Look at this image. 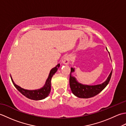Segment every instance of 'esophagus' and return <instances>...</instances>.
Returning a JSON list of instances; mask_svg holds the SVG:
<instances>
[{
	"instance_id": "34e87169",
	"label": "esophagus",
	"mask_w": 126,
	"mask_h": 126,
	"mask_svg": "<svg viewBox=\"0 0 126 126\" xmlns=\"http://www.w3.org/2000/svg\"><path fill=\"white\" fill-rule=\"evenodd\" d=\"M70 60V56H65L62 59V62L63 64H64L67 65L69 63Z\"/></svg>"
}]
</instances>
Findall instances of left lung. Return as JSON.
Masks as SVG:
<instances>
[{"mask_svg": "<svg viewBox=\"0 0 126 126\" xmlns=\"http://www.w3.org/2000/svg\"><path fill=\"white\" fill-rule=\"evenodd\" d=\"M112 71H113V69L111 71L110 74L109 75L107 79L102 83L90 85L83 84L77 81L75 77L72 76V73L75 72V68H71L70 79H69V84H70L72 93L74 95L79 98H88L94 97L102 92L108 85L111 78Z\"/></svg>", "mask_w": 126, "mask_h": 126, "instance_id": "8db88e82", "label": "left lung"}]
</instances>
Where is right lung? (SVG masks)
I'll list each match as a JSON object with an SVG mask.
<instances>
[{
	"label": "right lung",
	"mask_w": 126,
	"mask_h": 126,
	"mask_svg": "<svg viewBox=\"0 0 126 126\" xmlns=\"http://www.w3.org/2000/svg\"><path fill=\"white\" fill-rule=\"evenodd\" d=\"M60 66V64H58L55 67L52 68L51 70H50L49 76H48L47 79L46 80V82H45V83L44 85V86L38 89H25L15 84V83L13 81L11 76V79L12 83L13 85H15V87L17 88V89L19 92L22 93L23 95H24L25 96V97L29 99H31V100L36 101L43 100V99L47 97L49 95L51 91V80L53 75L56 73V71H57L58 69Z\"/></svg>",
	"instance_id": "obj_1"
}]
</instances>
